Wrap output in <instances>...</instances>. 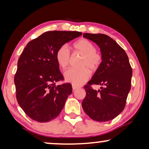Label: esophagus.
I'll list each match as a JSON object with an SVG mask.
<instances>
[{"label": "esophagus", "mask_w": 149, "mask_h": 149, "mask_svg": "<svg viewBox=\"0 0 149 149\" xmlns=\"http://www.w3.org/2000/svg\"><path fill=\"white\" fill-rule=\"evenodd\" d=\"M72 89H73V91L76 90L77 89L79 88V86H77V85H74V84H73V85H72Z\"/></svg>", "instance_id": "obj_1"}]
</instances>
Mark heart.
Returning a JSON list of instances; mask_svg holds the SVG:
<instances>
[{
    "instance_id": "obj_1",
    "label": "heart",
    "mask_w": 149,
    "mask_h": 149,
    "mask_svg": "<svg viewBox=\"0 0 149 149\" xmlns=\"http://www.w3.org/2000/svg\"><path fill=\"white\" fill-rule=\"evenodd\" d=\"M73 48L82 55L78 62V68H72L64 74L68 82L75 85H81L85 82L89 77V71L95 72L100 68L103 58L101 53L95 50V45L89 40L83 38L73 44ZM57 62L62 70H66L70 64V51L66 45L58 48L56 54Z\"/></svg>"
}]
</instances>
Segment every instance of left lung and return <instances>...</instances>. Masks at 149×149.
<instances>
[{
  "label": "left lung",
  "mask_w": 149,
  "mask_h": 149,
  "mask_svg": "<svg viewBox=\"0 0 149 149\" xmlns=\"http://www.w3.org/2000/svg\"><path fill=\"white\" fill-rule=\"evenodd\" d=\"M83 37L99 46L103 61L100 68L84 86L86 95L82 107L93 120L110 121L119 115L125 107L131 89L132 67L125 51L110 36L84 33ZM92 84L102 87L99 91H95L91 87Z\"/></svg>",
  "instance_id": "8db88e82"
}]
</instances>
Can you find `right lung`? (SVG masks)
Here are the masks:
<instances>
[{"instance_id":"right-lung-1","label":"right lung","mask_w":149,"mask_h":149,"mask_svg":"<svg viewBox=\"0 0 149 149\" xmlns=\"http://www.w3.org/2000/svg\"><path fill=\"white\" fill-rule=\"evenodd\" d=\"M77 31H48L27 44L17 62L14 83L20 107L32 119L48 122L60 115L72 85L64 80L56 59L57 50L80 36Z\"/></svg>"}]
</instances>
